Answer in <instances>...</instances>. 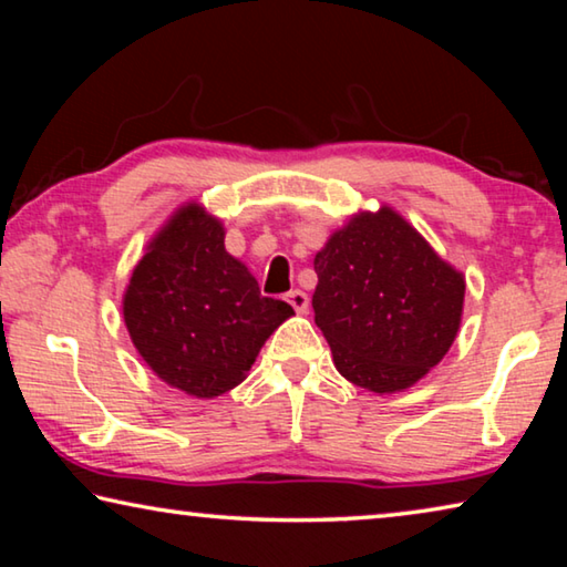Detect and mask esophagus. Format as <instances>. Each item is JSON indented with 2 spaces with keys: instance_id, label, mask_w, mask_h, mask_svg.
<instances>
[{
  "instance_id": "esophagus-1",
  "label": "esophagus",
  "mask_w": 567,
  "mask_h": 567,
  "mask_svg": "<svg viewBox=\"0 0 567 567\" xmlns=\"http://www.w3.org/2000/svg\"><path fill=\"white\" fill-rule=\"evenodd\" d=\"M287 302L295 307V312H307V307H310V297H307L302 290H292L287 292Z\"/></svg>"
}]
</instances>
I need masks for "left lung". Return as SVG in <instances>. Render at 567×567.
Returning a JSON list of instances; mask_svg holds the SVG:
<instances>
[{
	"mask_svg": "<svg viewBox=\"0 0 567 567\" xmlns=\"http://www.w3.org/2000/svg\"><path fill=\"white\" fill-rule=\"evenodd\" d=\"M315 322L342 378L395 392L445 358L465 280L392 209L350 219L315 255Z\"/></svg>",
	"mask_w": 567,
	"mask_h": 567,
	"instance_id": "left-lung-1",
	"label": "left lung"
}]
</instances>
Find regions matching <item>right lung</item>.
<instances>
[{
	"mask_svg": "<svg viewBox=\"0 0 567 567\" xmlns=\"http://www.w3.org/2000/svg\"><path fill=\"white\" fill-rule=\"evenodd\" d=\"M292 307L225 249L223 225L187 205L134 267L124 322L134 348L172 388L217 398L245 380L265 340Z\"/></svg>",
	"mask_w": 567,
	"mask_h": 567,
	"instance_id": "1",
	"label": "right lung"
}]
</instances>
